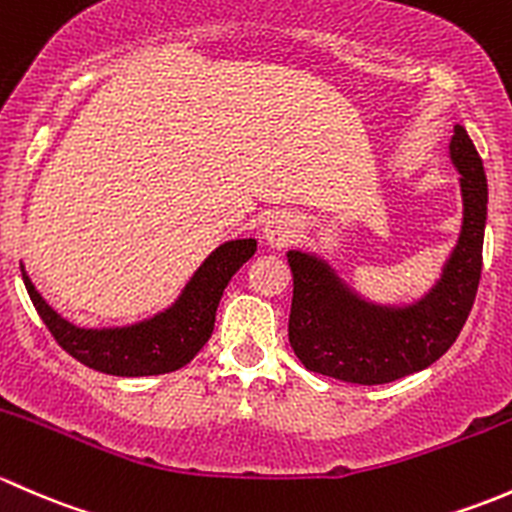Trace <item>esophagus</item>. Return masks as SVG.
I'll return each instance as SVG.
<instances>
[{
  "mask_svg": "<svg viewBox=\"0 0 512 512\" xmlns=\"http://www.w3.org/2000/svg\"><path fill=\"white\" fill-rule=\"evenodd\" d=\"M263 234H266V241L273 246V249H283V246L293 244V239L298 236V219L286 212L273 214V217L266 221Z\"/></svg>",
  "mask_w": 512,
  "mask_h": 512,
  "instance_id": "34e87169",
  "label": "esophagus"
}]
</instances>
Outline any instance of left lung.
<instances>
[{"mask_svg": "<svg viewBox=\"0 0 512 512\" xmlns=\"http://www.w3.org/2000/svg\"><path fill=\"white\" fill-rule=\"evenodd\" d=\"M449 150L461 172V236L441 281L412 308L365 303L323 261L300 251L288 254V342L305 370L352 384H387L434 365L456 342L481 281L488 184L481 155L461 125L453 128Z\"/></svg>", "mask_w": 512, "mask_h": 512, "instance_id": "left-lung-1", "label": "left lung"}]
</instances>
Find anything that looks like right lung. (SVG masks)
<instances>
[{"label": "right lung", "mask_w": 512, "mask_h": 512, "mask_svg": "<svg viewBox=\"0 0 512 512\" xmlns=\"http://www.w3.org/2000/svg\"><path fill=\"white\" fill-rule=\"evenodd\" d=\"M254 251V239L226 241L199 266L170 310L145 323L115 330L76 328L36 293L24 271L21 278L39 318L68 355L91 370L115 377H147L175 372L194 360L204 342L212 337L226 283L254 256Z\"/></svg>", "instance_id": "1"}]
</instances>
